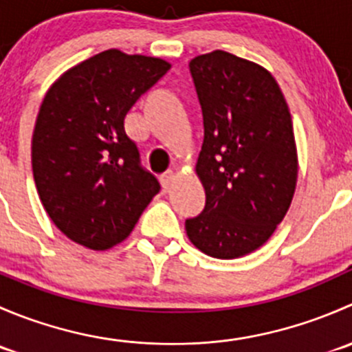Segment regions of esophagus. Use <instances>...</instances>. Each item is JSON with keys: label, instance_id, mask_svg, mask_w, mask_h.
Segmentation results:
<instances>
[{"label": "esophagus", "instance_id": "1", "mask_svg": "<svg viewBox=\"0 0 352 352\" xmlns=\"http://www.w3.org/2000/svg\"><path fill=\"white\" fill-rule=\"evenodd\" d=\"M175 179H177L175 173H173V172H166L165 175L162 177V184H163V187H165L166 190L172 189V186H173V182H175Z\"/></svg>", "mask_w": 352, "mask_h": 352}]
</instances>
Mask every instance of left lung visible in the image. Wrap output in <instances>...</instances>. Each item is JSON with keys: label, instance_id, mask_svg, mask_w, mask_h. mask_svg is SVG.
I'll return each instance as SVG.
<instances>
[{"label": "left lung", "instance_id": "8db88e82", "mask_svg": "<svg viewBox=\"0 0 352 352\" xmlns=\"http://www.w3.org/2000/svg\"><path fill=\"white\" fill-rule=\"evenodd\" d=\"M204 119L196 175L206 208L186 221L196 248L239 258L267 242L286 216L298 182L289 107L264 66L225 51L190 61Z\"/></svg>", "mask_w": 352, "mask_h": 352}]
</instances>
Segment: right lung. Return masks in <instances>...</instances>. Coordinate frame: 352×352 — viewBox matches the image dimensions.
<instances>
[{"label":"right lung","instance_id":"1","mask_svg":"<svg viewBox=\"0 0 352 352\" xmlns=\"http://www.w3.org/2000/svg\"><path fill=\"white\" fill-rule=\"evenodd\" d=\"M170 67L162 58L109 49L69 67L45 94L32 134V172L45 212L71 242L112 248L158 194L124 119Z\"/></svg>","mask_w":352,"mask_h":352}]
</instances>
